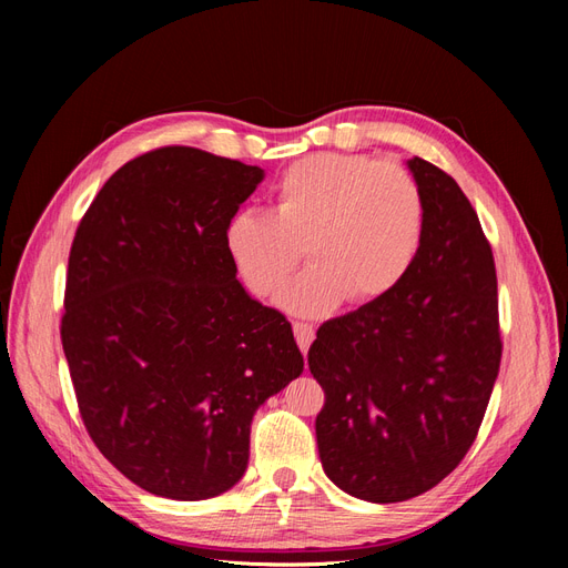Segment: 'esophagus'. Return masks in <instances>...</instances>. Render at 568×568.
<instances>
[{"label":"esophagus","mask_w":568,"mask_h":568,"mask_svg":"<svg viewBox=\"0 0 568 568\" xmlns=\"http://www.w3.org/2000/svg\"><path fill=\"white\" fill-rule=\"evenodd\" d=\"M294 334H296V343L298 348L303 351V355L311 348V343L315 338V326L307 324V322H294Z\"/></svg>","instance_id":"34e87169"}]
</instances>
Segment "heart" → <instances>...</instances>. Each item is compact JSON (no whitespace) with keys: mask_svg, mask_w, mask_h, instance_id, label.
I'll use <instances>...</instances> for the list:
<instances>
[{"mask_svg":"<svg viewBox=\"0 0 568 568\" xmlns=\"http://www.w3.org/2000/svg\"><path fill=\"white\" fill-rule=\"evenodd\" d=\"M426 201L407 168L357 153H315L288 165L272 189V213L246 209L227 225V251L257 296L282 288L303 261L313 267L280 303L317 317L348 303H372L415 265Z\"/></svg>","mask_w":568,"mask_h":568,"instance_id":"1","label":"heart"}]
</instances>
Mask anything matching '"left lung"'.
<instances>
[{
  "label": "left lung",
  "mask_w": 568,
  "mask_h": 568,
  "mask_svg": "<svg viewBox=\"0 0 568 568\" xmlns=\"http://www.w3.org/2000/svg\"><path fill=\"white\" fill-rule=\"evenodd\" d=\"M426 201L415 265L390 294L324 322L307 351L324 390L315 419L324 474L367 503L438 486L469 453L500 372L497 277L459 184L407 161Z\"/></svg>",
  "instance_id": "obj_1"
}]
</instances>
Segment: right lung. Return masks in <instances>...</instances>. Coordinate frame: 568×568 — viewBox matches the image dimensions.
I'll list each match as a JSON object with an SVG mask.
<instances>
[{"label":"right lung","mask_w":568,"mask_h":568,"mask_svg":"<svg viewBox=\"0 0 568 568\" xmlns=\"http://www.w3.org/2000/svg\"><path fill=\"white\" fill-rule=\"evenodd\" d=\"M263 178L194 146L153 149L101 186L68 255L61 343L84 428L170 500L230 490L255 409L303 372L288 320L246 294L227 251Z\"/></svg>","instance_id":"add662e5"}]
</instances>
